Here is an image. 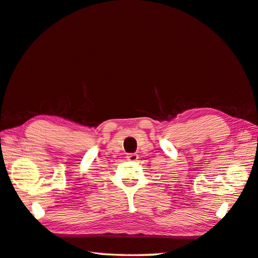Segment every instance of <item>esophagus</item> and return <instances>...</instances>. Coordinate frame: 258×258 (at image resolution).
Instances as JSON below:
<instances>
[{
  "label": "esophagus",
  "instance_id": "1",
  "mask_svg": "<svg viewBox=\"0 0 258 258\" xmlns=\"http://www.w3.org/2000/svg\"><path fill=\"white\" fill-rule=\"evenodd\" d=\"M139 158V156L137 154H129L127 155V160L129 161H137V159Z\"/></svg>",
  "mask_w": 258,
  "mask_h": 258
}]
</instances>
